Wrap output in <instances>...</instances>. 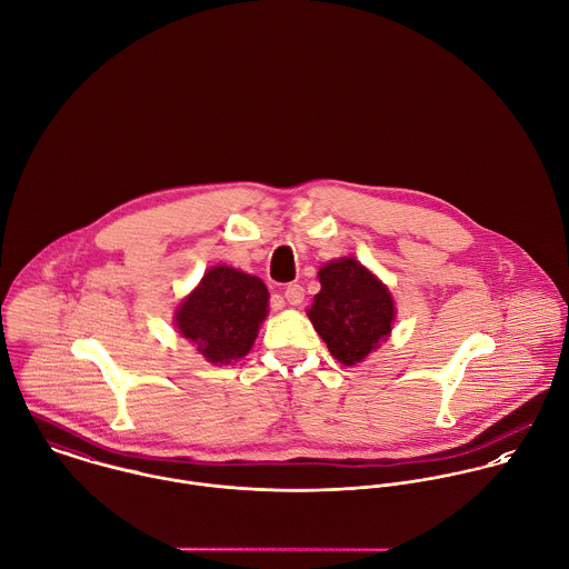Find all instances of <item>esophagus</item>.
<instances>
[{
    "mask_svg": "<svg viewBox=\"0 0 569 569\" xmlns=\"http://www.w3.org/2000/svg\"><path fill=\"white\" fill-rule=\"evenodd\" d=\"M284 298H287L289 305L298 307V305L305 300V289H302L298 282H291V284H287V289H284Z\"/></svg>",
    "mask_w": 569,
    "mask_h": 569,
    "instance_id": "34e87169",
    "label": "esophagus"
}]
</instances>
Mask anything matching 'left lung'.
<instances>
[{"instance_id": "8db88e82", "label": "left lung", "mask_w": 569, "mask_h": 569, "mask_svg": "<svg viewBox=\"0 0 569 569\" xmlns=\"http://www.w3.org/2000/svg\"><path fill=\"white\" fill-rule=\"evenodd\" d=\"M318 276L322 291L313 298L309 318L330 355L343 366H355L390 335L392 296L352 256L326 262Z\"/></svg>"}]
</instances>
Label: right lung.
I'll return each instance as SVG.
<instances>
[{"label":"right lung","mask_w":569,"mask_h":569,"mask_svg":"<svg viewBox=\"0 0 569 569\" xmlns=\"http://www.w3.org/2000/svg\"><path fill=\"white\" fill-rule=\"evenodd\" d=\"M267 302L269 293L260 278L219 264L181 302L174 322L208 361L234 363L253 346Z\"/></svg>","instance_id":"add662e5"}]
</instances>
